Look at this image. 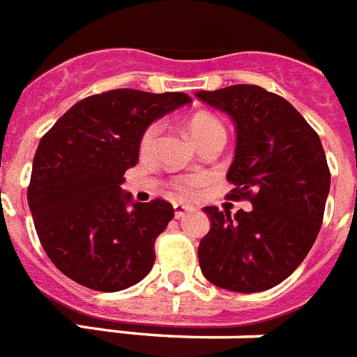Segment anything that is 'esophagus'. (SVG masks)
<instances>
[{
    "label": "esophagus",
    "instance_id": "obj_1",
    "mask_svg": "<svg viewBox=\"0 0 357 357\" xmlns=\"http://www.w3.org/2000/svg\"><path fill=\"white\" fill-rule=\"evenodd\" d=\"M173 208H175V218L176 219H182V218H184V215H186L188 212H190V210H192V208L186 206V204H181V202H176V204Z\"/></svg>",
    "mask_w": 357,
    "mask_h": 357
}]
</instances>
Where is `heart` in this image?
Wrapping results in <instances>:
<instances>
[{
  "label": "heart",
  "mask_w": 357,
  "mask_h": 357,
  "mask_svg": "<svg viewBox=\"0 0 357 357\" xmlns=\"http://www.w3.org/2000/svg\"><path fill=\"white\" fill-rule=\"evenodd\" d=\"M188 130L192 134L195 144L201 142L202 138H206V136H212V134H225L223 125L219 123L215 118H212V116H206V114H197V116H193L190 119V123H188ZM158 136H160V125H151L149 129L145 130L144 138H142V151L149 153L156 145ZM199 182H201L199 178H184V181L176 184V188L184 193H192Z\"/></svg>",
  "instance_id": "obj_1"
}]
</instances>
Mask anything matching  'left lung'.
<instances>
[{
    "mask_svg": "<svg viewBox=\"0 0 357 357\" xmlns=\"http://www.w3.org/2000/svg\"><path fill=\"white\" fill-rule=\"evenodd\" d=\"M236 125L227 181L232 201L252 210L204 206L210 232L199 243V265L213 286L258 293L278 286L317 239L330 192V171L317 132L286 99L255 84L197 92Z\"/></svg>",
    "mask_w": 357,
    "mask_h": 357,
    "instance_id": "1",
    "label": "left lung"
}]
</instances>
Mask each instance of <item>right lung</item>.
<instances>
[{
    "instance_id": "right-lung-1",
    "label": "right lung",
    "mask_w": 357,
    "mask_h": 357,
    "mask_svg": "<svg viewBox=\"0 0 357 357\" xmlns=\"http://www.w3.org/2000/svg\"><path fill=\"white\" fill-rule=\"evenodd\" d=\"M190 102L182 92L110 90L75 102L40 139L27 201L45 255L68 278L112 293L149 275L175 212L162 199L132 201L123 175L147 127Z\"/></svg>"
}]
</instances>
